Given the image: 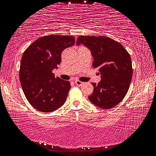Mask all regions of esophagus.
Instances as JSON below:
<instances>
[{
    "instance_id": "1",
    "label": "esophagus",
    "mask_w": 156,
    "mask_h": 156,
    "mask_svg": "<svg viewBox=\"0 0 156 156\" xmlns=\"http://www.w3.org/2000/svg\"><path fill=\"white\" fill-rule=\"evenodd\" d=\"M74 83H75L76 85H78V86H81L83 84V82H81L80 80H74Z\"/></svg>"
}]
</instances>
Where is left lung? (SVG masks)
<instances>
[{
	"label": "left lung",
	"mask_w": 156,
	"mask_h": 156,
	"mask_svg": "<svg viewBox=\"0 0 156 156\" xmlns=\"http://www.w3.org/2000/svg\"><path fill=\"white\" fill-rule=\"evenodd\" d=\"M76 44L90 49L93 67L101 75L97 85L91 83L94 91L89 100L103 109L114 108L123 99L130 87L133 76L130 54L119 42L105 36L80 35Z\"/></svg>",
	"instance_id": "obj_1"
}]
</instances>
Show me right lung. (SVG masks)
Listing matches in <instances>:
<instances>
[{
    "label": "right lung",
    "mask_w": 156,
    "mask_h": 156,
    "mask_svg": "<svg viewBox=\"0 0 156 156\" xmlns=\"http://www.w3.org/2000/svg\"><path fill=\"white\" fill-rule=\"evenodd\" d=\"M74 44L73 36L49 34L36 39L24 51L19 78L27 100L36 110L50 112L65 103L70 82L55 78L52 71L60 64L62 52Z\"/></svg>",
    "instance_id": "right-lung-1"
}]
</instances>
